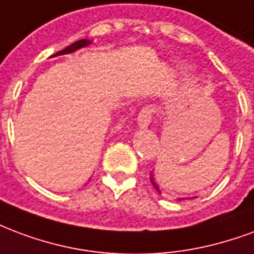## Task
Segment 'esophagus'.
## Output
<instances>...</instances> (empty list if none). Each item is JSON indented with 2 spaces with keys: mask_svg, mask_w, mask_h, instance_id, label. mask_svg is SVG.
Here are the masks:
<instances>
[{
  "mask_svg": "<svg viewBox=\"0 0 254 254\" xmlns=\"http://www.w3.org/2000/svg\"><path fill=\"white\" fill-rule=\"evenodd\" d=\"M155 113V109L148 106V108L142 109L141 112L138 113V117H137V124L140 127H148L149 124L152 122V116Z\"/></svg>",
  "mask_w": 254,
  "mask_h": 254,
  "instance_id": "esophagus-1",
  "label": "esophagus"
}]
</instances>
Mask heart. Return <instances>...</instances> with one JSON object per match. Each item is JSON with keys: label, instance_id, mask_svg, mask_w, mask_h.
<instances>
[{"label": "heart", "instance_id": "heart-1", "mask_svg": "<svg viewBox=\"0 0 254 254\" xmlns=\"http://www.w3.org/2000/svg\"><path fill=\"white\" fill-rule=\"evenodd\" d=\"M176 67H178V69H179L180 72H189V65L182 64V63H179V64L176 65Z\"/></svg>", "mask_w": 254, "mask_h": 254}]
</instances>
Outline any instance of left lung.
Here are the masks:
<instances>
[{
	"mask_svg": "<svg viewBox=\"0 0 254 254\" xmlns=\"http://www.w3.org/2000/svg\"><path fill=\"white\" fill-rule=\"evenodd\" d=\"M151 182H152V185H153V187H155L159 192H160V190H159V186L156 185V182H155V178H153V175H151Z\"/></svg>",
	"mask_w": 254,
	"mask_h": 254,
	"instance_id": "obj_1",
	"label": "left lung"
}]
</instances>
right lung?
Masks as SVG:
<instances>
[{"label":"right lung","mask_w":254,"mask_h":254,"mask_svg":"<svg viewBox=\"0 0 254 254\" xmlns=\"http://www.w3.org/2000/svg\"><path fill=\"white\" fill-rule=\"evenodd\" d=\"M91 43L90 40H87V39H82V40H78L75 41V43H72L71 46L65 47L64 50L59 51V52H56L55 56L58 55H65V54H71V52H74V51L79 50V48H83V47H87Z\"/></svg>","instance_id":"right-lung-1"}]
</instances>
